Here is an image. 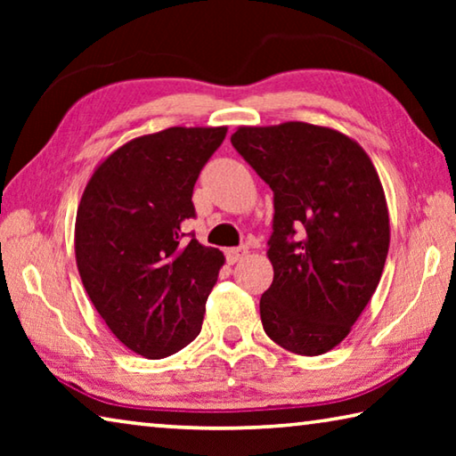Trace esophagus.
<instances>
[{
	"instance_id": "obj_1",
	"label": "esophagus",
	"mask_w": 456,
	"mask_h": 456,
	"mask_svg": "<svg viewBox=\"0 0 456 456\" xmlns=\"http://www.w3.org/2000/svg\"><path fill=\"white\" fill-rule=\"evenodd\" d=\"M227 261L231 265L237 264V261H241L245 256H247V247L241 245V247H233V249H227Z\"/></svg>"
}]
</instances>
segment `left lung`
<instances>
[{
  "mask_svg": "<svg viewBox=\"0 0 456 456\" xmlns=\"http://www.w3.org/2000/svg\"><path fill=\"white\" fill-rule=\"evenodd\" d=\"M231 144L273 191L265 334L293 354H326L380 283L390 245L380 176L354 138L307 122L239 126Z\"/></svg>",
  "mask_w": 456,
  "mask_h": 456,
  "instance_id": "obj_1",
  "label": "left lung"
}]
</instances>
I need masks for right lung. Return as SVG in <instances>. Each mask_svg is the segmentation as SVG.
<instances>
[{"label":"right lung","instance_id":"add662e5","mask_svg":"<svg viewBox=\"0 0 456 456\" xmlns=\"http://www.w3.org/2000/svg\"><path fill=\"white\" fill-rule=\"evenodd\" d=\"M227 126H171L108 154L82 192L74 227L80 280L128 350L159 360L199 336L225 256L184 239L192 187Z\"/></svg>","mask_w":456,"mask_h":456}]
</instances>
